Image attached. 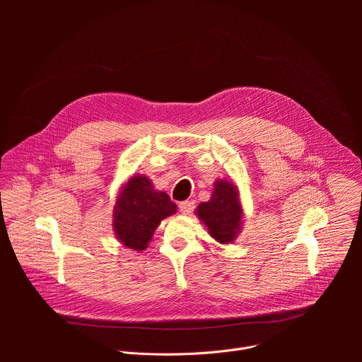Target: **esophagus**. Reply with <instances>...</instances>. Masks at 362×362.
I'll return each instance as SVG.
<instances>
[{
    "label": "esophagus",
    "mask_w": 362,
    "mask_h": 362,
    "mask_svg": "<svg viewBox=\"0 0 362 362\" xmlns=\"http://www.w3.org/2000/svg\"><path fill=\"white\" fill-rule=\"evenodd\" d=\"M194 209V202L193 200H185L179 203V211L182 215H190Z\"/></svg>",
    "instance_id": "34e87169"
}]
</instances>
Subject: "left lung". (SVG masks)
<instances>
[{
  "label": "left lung",
  "instance_id": "left-lung-1",
  "mask_svg": "<svg viewBox=\"0 0 362 362\" xmlns=\"http://www.w3.org/2000/svg\"><path fill=\"white\" fill-rule=\"evenodd\" d=\"M209 235L219 243H233L243 223V209L239 190L232 180L218 179L208 202H202L194 211Z\"/></svg>",
  "mask_w": 362,
  "mask_h": 362
}]
</instances>
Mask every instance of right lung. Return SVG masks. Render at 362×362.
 <instances>
[{
  "label": "right lung",
  "mask_w": 362,
  "mask_h": 362,
  "mask_svg": "<svg viewBox=\"0 0 362 362\" xmlns=\"http://www.w3.org/2000/svg\"><path fill=\"white\" fill-rule=\"evenodd\" d=\"M177 211L169 194L156 190L146 175L132 176L116 196L113 230L129 249L144 250L160 222Z\"/></svg>",
  "instance_id": "add662e5"
}]
</instances>
